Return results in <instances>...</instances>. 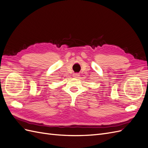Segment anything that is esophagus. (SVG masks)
<instances>
[{
	"mask_svg": "<svg viewBox=\"0 0 148 148\" xmlns=\"http://www.w3.org/2000/svg\"><path fill=\"white\" fill-rule=\"evenodd\" d=\"M78 76H79V74H78V73H74V74L73 75V77H74L75 78H78Z\"/></svg>",
	"mask_w": 148,
	"mask_h": 148,
	"instance_id": "34e87169",
	"label": "esophagus"
}]
</instances>
